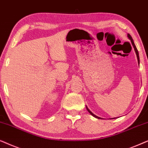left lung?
<instances>
[{"instance_id":"left-lung-1","label":"left lung","mask_w":148,"mask_h":148,"mask_svg":"<svg viewBox=\"0 0 148 148\" xmlns=\"http://www.w3.org/2000/svg\"><path fill=\"white\" fill-rule=\"evenodd\" d=\"M128 37H129V39L130 40H131V42H132V45H133V47H134V49H135V53H136V55H137V60H138V63H139V53H138V51H137V47H136V46L135 45V43H134V42H133V38H132V37H131V36L130 34H128ZM86 110H87V111L89 112V113L91 114L92 116H93L94 117H95V118H97V119H101V118H99V117H98V116H95V114H93L89 110H88V108L86 107Z\"/></svg>"}]
</instances>
